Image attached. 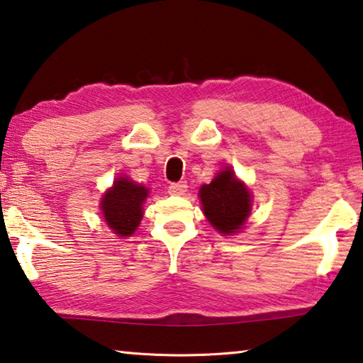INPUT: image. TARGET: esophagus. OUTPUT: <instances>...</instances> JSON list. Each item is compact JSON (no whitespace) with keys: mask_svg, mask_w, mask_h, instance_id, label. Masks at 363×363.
I'll use <instances>...</instances> for the list:
<instances>
[{"mask_svg":"<svg viewBox=\"0 0 363 363\" xmlns=\"http://www.w3.org/2000/svg\"><path fill=\"white\" fill-rule=\"evenodd\" d=\"M186 188H188L186 182L170 183V186H169V193H170V194H174V196H182V194H185Z\"/></svg>","mask_w":363,"mask_h":363,"instance_id":"obj_1","label":"esophagus"}]
</instances>
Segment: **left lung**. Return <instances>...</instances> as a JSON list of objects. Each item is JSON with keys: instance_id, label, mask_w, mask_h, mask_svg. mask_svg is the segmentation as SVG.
<instances>
[{"instance_id": "obj_1", "label": "left lung", "mask_w": 363, "mask_h": 363, "mask_svg": "<svg viewBox=\"0 0 363 363\" xmlns=\"http://www.w3.org/2000/svg\"><path fill=\"white\" fill-rule=\"evenodd\" d=\"M199 198L207 220L223 235L241 230L251 213V194L236 180L230 167L220 172L209 185L201 186Z\"/></svg>"}]
</instances>
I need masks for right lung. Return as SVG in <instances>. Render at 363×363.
I'll use <instances>...</instances> for the list:
<instances>
[{
	"label": "right lung",
	"instance_id": "add662e5",
	"mask_svg": "<svg viewBox=\"0 0 363 363\" xmlns=\"http://www.w3.org/2000/svg\"><path fill=\"white\" fill-rule=\"evenodd\" d=\"M147 189L128 178H117L101 201L104 220L118 236L135 233L143 217V203L146 201Z\"/></svg>",
	"mask_w": 363,
	"mask_h": 363
}]
</instances>
